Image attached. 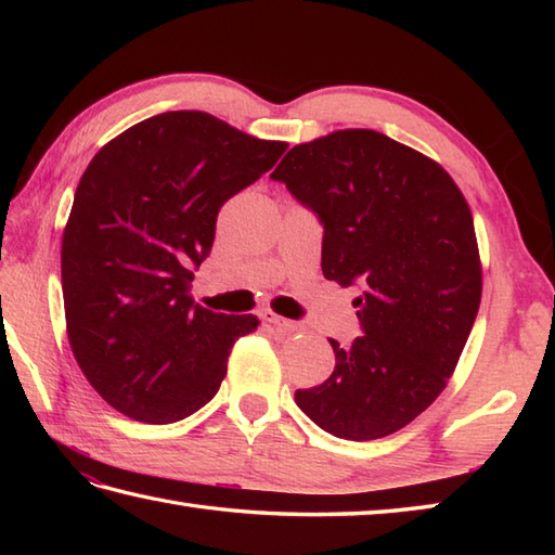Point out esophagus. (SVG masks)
<instances>
[{"label": "esophagus", "mask_w": 555, "mask_h": 555, "mask_svg": "<svg viewBox=\"0 0 555 555\" xmlns=\"http://www.w3.org/2000/svg\"><path fill=\"white\" fill-rule=\"evenodd\" d=\"M259 317H262V322L276 326L279 332H300V324L298 322L284 320V317H279V314H274L271 310H262V312H259Z\"/></svg>", "instance_id": "obj_1"}]
</instances>
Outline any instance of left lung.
<instances>
[{
  "mask_svg": "<svg viewBox=\"0 0 555 555\" xmlns=\"http://www.w3.org/2000/svg\"><path fill=\"white\" fill-rule=\"evenodd\" d=\"M271 179L324 227V276L360 288L362 336L348 348L328 338L336 367L298 388V408L348 441L403 429L446 388L479 310L463 193L434 159L367 128L296 145Z\"/></svg>",
  "mask_w": 555,
  "mask_h": 555,
  "instance_id": "8db88e82",
  "label": "left lung"
}]
</instances>
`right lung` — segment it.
Here are the masks:
<instances>
[{
    "label": "right lung",
    "mask_w": 555,
    "mask_h": 555,
    "mask_svg": "<svg viewBox=\"0 0 555 555\" xmlns=\"http://www.w3.org/2000/svg\"><path fill=\"white\" fill-rule=\"evenodd\" d=\"M205 112H167L104 145L76 188L62 241L68 344L121 415L171 424L217 396L253 314L195 305L217 215L286 152Z\"/></svg>",
    "instance_id": "obj_1"
}]
</instances>
